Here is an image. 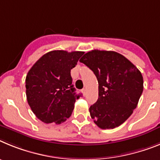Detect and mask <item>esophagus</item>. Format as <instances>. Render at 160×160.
<instances>
[{"instance_id":"esophagus-1","label":"esophagus","mask_w":160,"mask_h":160,"mask_svg":"<svg viewBox=\"0 0 160 160\" xmlns=\"http://www.w3.org/2000/svg\"><path fill=\"white\" fill-rule=\"evenodd\" d=\"M82 92H83V95L85 96L86 93H87V89H86V88H83V89H82Z\"/></svg>"}]
</instances>
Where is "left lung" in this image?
Here are the masks:
<instances>
[{
	"label": "left lung",
	"mask_w": 160,
	"mask_h": 160,
	"mask_svg": "<svg viewBox=\"0 0 160 160\" xmlns=\"http://www.w3.org/2000/svg\"><path fill=\"white\" fill-rule=\"evenodd\" d=\"M98 81V99L89 112L101 129H113L129 118L143 91L141 72L130 60L115 51L92 50L80 59Z\"/></svg>",
	"instance_id": "obj_1"
}]
</instances>
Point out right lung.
<instances>
[{
    "instance_id": "right-lung-1",
    "label": "right lung",
    "mask_w": 160,
    "mask_h": 160,
    "mask_svg": "<svg viewBox=\"0 0 160 160\" xmlns=\"http://www.w3.org/2000/svg\"><path fill=\"white\" fill-rule=\"evenodd\" d=\"M84 51H52L38 59L26 75V98L33 113L44 123L60 124L72 115L76 95L71 70Z\"/></svg>"
}]
</instances>
